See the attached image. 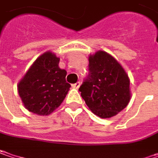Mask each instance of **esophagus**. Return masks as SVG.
I'll return each instance as SVG.
<instances>
[{"instance_id":"34e87169","label":"esophagus","mask_w":158,"mask_h":158,"mask_svg":"<svg viewBox=\"0 0 158 158\" xmlns=\"http://www.w3.org/2000/svg\"><path fill=\"white\" fill-rule=\"evenodd\" d=\"M79 86H80V82L79 81L76 82L75 84H72V88H79Z\"/></svg>"}]
</instances>
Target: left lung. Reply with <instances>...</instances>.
<instances>
[{"label":"left lung","mask_w":158,"mask_h":158,"mask_svg":"<svg viewBox=\"0 0 158 158\" xmlns=\"http://www.w3.org/2000/svg\"><path fill=\"white\" fill-rule=\"evenodd\" d=\"M88 76L79 90L88 108L100 118H110L131 100L130 79L124 69L106 52L90 55Z\"/></svg>","instance_id":"obj_1"}]
</instances>
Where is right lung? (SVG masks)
<instances>
[{
	"label": "right lung",
	"mask_w": 158,
	"mask_h": 158,
	"mask_svg": "<svg viewBox=\"0 0 158 158\" xmlns=\"http://www.w3.org/2000/svg\"><path fill=\"white\" fill-rule=\"evenodd\" d=\"M60 58L52 52L39 56L18 84L25 107L38 115L52 114L64 100L70 85L67 72L59 67Z\"/></svg>",
	"instance_id": "right-lung-1"
}]
</instances>
